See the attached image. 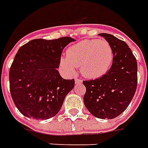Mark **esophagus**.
Wrapping results in <instances>:
<instances>
[{
    "label": "esophagus",
    "instance_id": "esophagus-1",
    "mask_svg": "<svg viewBox=\"0 0 148 148\" xmlns=\"http://www.w3.org/2000/svg\"><path fill=\"white\" fill-rule=\"evenodd\" d=\"M75 82H76V85H79V84H81V83H82V81H81V79H77V78H76Z\"/></svg>",
    "mask_w": 148,
    "mask_h": 148
}]
</instances>
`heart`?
Listing matches in <instances>:
<instances>
[{
  "label": "heart",
  "mask_w": 148,
  "mask_h": 148,
  "mask_svg": "<svg viewBox=\"0 0 148 148\" xmlns=\"http://www.w3.org/2000/svg\"><path fill=\"white\" fill-rule=\"evenodd\" d=\"M112 45L105 40H84L67 50V57H62L60 63L66 72L72 75L76 67L86 78L96 79L108 72L113 62Z\"/></svg>",
  "instance_id": "heart-1"
}]
</instances>
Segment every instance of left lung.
Listing matches in <instances>:
<instances>
[{
  "label": "left lung",
  "mask_w": 148,
  "mask_h": 148,
  "mask_svg": "<svg viewBox=\"0 0 148 148\" xmlns=\"http://www.w3.org/2000/svg\"><path fill=\"white\" fill-rule=\"evenodd\" d=\"M99 36L112 45L113 62L104 76L83 81L86 88L83 100L87 110L95 117L113 119L127 108L135 94L137 60L125 41L108 33Z\"/></svg>",
  "instance_id": "left-lung-1"
}]
</instances>
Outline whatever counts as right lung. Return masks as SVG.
I'll return each instance as SVG.
<instances>
[{"label": "right lung", "instance_id": "1", "mask_svg": "<svg viewBox=\"0 0 148 148\" xmlns=\"http://www.w3.org/2000/svg\"><path fill=\"white\" fill-rule=\"evenodd\" d=\"M71 37L35 39L21 46L10 69V89L16 108L27 117L47 120L60 111L75 80L60 76L62 49Z\"/></svg>", "mask_w": 148, "mask_h": 148}]
</instances>
